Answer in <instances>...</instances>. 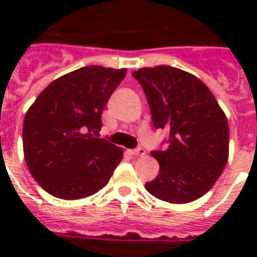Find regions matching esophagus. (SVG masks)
Returning <instances> with one entry per match:
<instances>
[{"mask_svg":"<svg viewBox=\"0 0 257 257\" xmlns=\"http://www.w3.org/2000/svg\"><path fill=\"white\" fill-rule=\"evenodd\" d=\"M131 154H132L134 157H142V156H145L146 151H145V149L138 147V149H135V150H131Z\"/></svg>","mask_w":257,"mask_h":257,"instance_id":"34e87169","label":"esophagus"}]
</instances>
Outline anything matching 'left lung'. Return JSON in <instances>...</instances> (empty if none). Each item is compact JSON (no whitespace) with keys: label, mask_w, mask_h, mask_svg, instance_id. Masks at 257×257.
I'll use <instances>...</instances> for the list:
<instances>
[{"label":"left lung","mask_w":257,"mask_h":257,"mask_svg":"<svg viewBox=\"0 0 257 257\" xmlns=\"http://www.w3.org/2000/svg\"><path fill=\"white\" fill-rule=\"evenodd\" d=\"M145 90L156 129L169 132L165 150L151 151L160 173L146 190L171 204L202 197L219 179L228 160L226 114L206 85L171 66L132 73Z\"/></svg>","instance_id":"left-lung-1"}]
</instances>
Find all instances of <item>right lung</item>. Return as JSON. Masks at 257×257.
I'll use <instances>...</instances> for the list:
<instances>
[{
	"label": "right lung",
	"instance_id": "obj_1",
	"mask_svg": "<svg viewBox=\"0 0 257 257\" xmlns=\"http://www.w3.org/2000/svg\"><path fill=\"white\" fill-rule=\"evenodd\" d=\"M126 68L88 66L48 85L23 122L29 171L47 193L79 199L101 190L122 160V149L93 138L101 112Z\"/></svg>",
	"mask_w": 257,
	"mask_h": 257
}]
</instances>
